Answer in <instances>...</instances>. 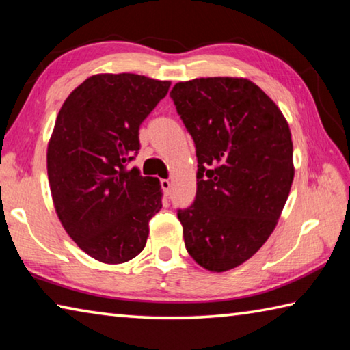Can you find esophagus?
<instances>
[{
    "instance_id": "esophagus-1",
    "label": "esophagus",
    "mask_w": 350,
    "mask_h": 350,
    "mask_svg": "<svg viewBox=\"0 0 350 350\" xmlns=\"http://www.w3.org/2000/svg\"><path fill=\"white\" fill-rule=\"evenodd\" d=\"M161 185H162L163 193L167 194V196H170L171 188H173V183H171V180H168V179H163V180H161Z\"/></svg>"
}]
</instances>
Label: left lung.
I'll return each instance as SVG.
<instances>
[{"mask_svg": "<svg viewBox=\"0 0 350 350\" xmlns=\"http://www.w3.org/2000/svg\"><path fill=\"white\" fill-rule=\"evenodd\" d=\"M198 157L196 199L177 217L187 252L210 271L244 264L273 233L292 188L288 123L241 77L176 83L170 92Z\"/></svg>", "mask_w": 350, "mask_h": 350, "instance_id": "1", "label": "left lung"}]
</instances>
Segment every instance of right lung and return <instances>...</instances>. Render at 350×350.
Returning a JSON list of instances; mask_svg holds the SVG:
<instances>
[{"label": "right lung", "instance_id": "add662e5", "mask_svg": "<svg viewBox=\"0 0 350 350\" xmlns=\"http://www.w3.org/2000/svg\"><path fill=\"white\" fill-rule=\"evenodd\" d=\"M171 81L137 74H97L69 94L47 145L52 200L77 245L105 264L144 250L150 219L162 208L157 177L128 162L140 150L139 128Z\"/></svg>", "mask_w": 350, "mask_h": 350}]
</instances>
